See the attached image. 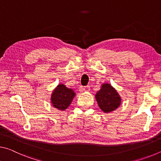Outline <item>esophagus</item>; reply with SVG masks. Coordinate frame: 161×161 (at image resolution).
Masks as SVG:
<instances>
[{"mask_svg": "<svg viewBox=\"0 0 161 161\" xmlns=\"http://www.w3.org/2000/svg\"><path fill=\"white\" fill-rule=\"evenodd\" d=\"M82 89L84 91H89V89H90V86H84Z\"/></svg>", "mask_w": 161, "mask_h": 161, "instance_id": "34e87169", "label": "esophagus"}]
</instances>
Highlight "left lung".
<instances>
[{
	"mask_svg": "<svg viewBox=\"0 0 161 161\" xmlns=\"http://www.w3.org/2000/svg\"><path fill=\"white\" fill-rule=\"evenodd\" d=\"M95 97L99 107L105 113L116 110L121 104V97L109 84H103L100 90L97 92Z\"/></svg>",
	"mask_w": 161,
	"mask_h": 161,
	"instance_id": "obj_1",
	"label": "left lung"
}]
</instances>
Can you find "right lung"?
I'll use <instances>...</instances> for the list:
<instances>
[{"label": "right lung", "instance_id": "1", "mask_svg": "<svg viewBox=\"0 0 161 161\" xmlns=\"http://www.w3.org/2000/svg\"><path fill=\"white\" fill-rule=\"evenodd\" d=\"M75 94L72 89L67 88L62 84H58L51 95V103L54 107L64 111L72 103Z\"/></svg>", "mask_w": 161, "mask_h": 161}]
</instances>
